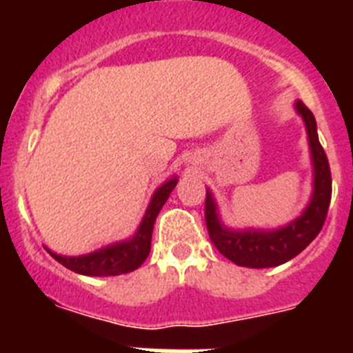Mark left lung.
<instances>
[{
  "label": "left lung",
  "instance_id": "left-lung-1",
  "mask_svg": "<svg viewBox=\"0 0 353 353\" xmlns=\"http://www.w3.org/2000/svg\"><path fill=\"white\" fill-rule=\"evenodd\" d=\"M297 113L304 118L307 138H310L311 157L314 168V191L310 207L288 226L276 232H232L221 224L212 194L207 191L205 198V223L208 236L215 249L240 267L249 269H267L277 267L292 260L304 251L316 239L327 219L330 196H332V179L327 161L325 150L318 141L316 121L313 113L301 101L295 104Z\"/></svg>",
  "mask_w": 353,
  "mask_h": 353
}]
</instances>
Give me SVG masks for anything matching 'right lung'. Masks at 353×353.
<instances>
[{"label": "right lung", "mask_w": 353, "mask_h": 353, "mask_svg": "<svg viewBox=\"0 0 353 353\" xmlns=\"http://www.w3.org/2000/svg\"><path fill=\"white\" fill-rule=\"evenodd\" d=\"M176 182H179L176 179L168 180L164 185H161L155 191L154 198L148 205V210H146L145 217L139 224V230L130 240L108 245V248L99 249V251L90 252V254H83V256H61L56 252H49L58 263L77 274H84V276H118V274L132 272L148 256L154 223Z\"/></svg>", "instance_id": "right-lung-1"}]
</instances>
